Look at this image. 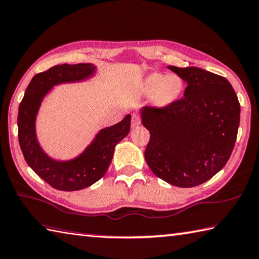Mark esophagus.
<instances>
[{"instance_id": "1", "label": "esophagus", "mask_w": 259, "mask_h": 259, "mask_svg": "<svg viewBox=\"0 0 259 259\" xmlns=\"http://www.w3.org/2000/svg\"><path fill=\"white\" fill-rule=\"evenodd\" d=\"M141 124V118L140 116L138 114H133V116H132V126H138Z\"/></svg>"}]
</instances>
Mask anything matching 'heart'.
I'll list each match as a JSON object with an SVG mask.
<instances>
[{
  "label": "heart",
  "instance_id": "obj_1",
  "mask_svg": "<svg viewBox=\"0 0 259 259\" xmlns=\"http://www.w3.org/2000/svg\"><path fill=\"white\" fill-rule=\"evenodd\" d=\"M183 88L184 82L178 75H164L161 73L149 75L143 83V90L148 95H153L158 106H167L177 99Z\"/></svg>",
  "mask_w": 259,
  "mask_h": 259
}]
</instances>
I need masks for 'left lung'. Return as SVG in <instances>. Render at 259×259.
<instances>
[{
    "instance_id": "obj_1",
    "label": "left lung",
    "mask_w": 259,
    "mask_h": 259,
    "mask_svg": "<svg viewBox=\"0 0 259 259\" xmlns=\"http://www.w3.org/2000/svg\"><path fill=\"white\" fill-rule=\"evenodd\" d=\"M169 69L187 87L183 98L142 109V123L150 131L144 157L152 172L164 182L184 188L198 186L230 158L240 104L226 77L198 67Z\"/></svg>"
}]
</instances>
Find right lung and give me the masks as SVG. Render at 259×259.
<instances>
[{
    "label": "right lung",
    "mask_w": 259,
    "mask_h": 259,
    "mask_svg": "<svg viewBox=\"0 0 259 259\" xmlns=\"http://www.w3.org/2000/svg\"><path fill=\"white\" fill-rule=\"evenodd\" d=\"M95 71L91 64L55 65L32 77L19 106L18 138L24 160L33 171L58 190H79L89 187L105 176L111 162L116 144L131 128V115L118 124L101 130L94 142L80 157L60 162L44 153L36 140L35 119L39 105L51 88L63 82L87 79Z\"/></svg>",
    "instance_id": "add662e5"
}]
</instances>
